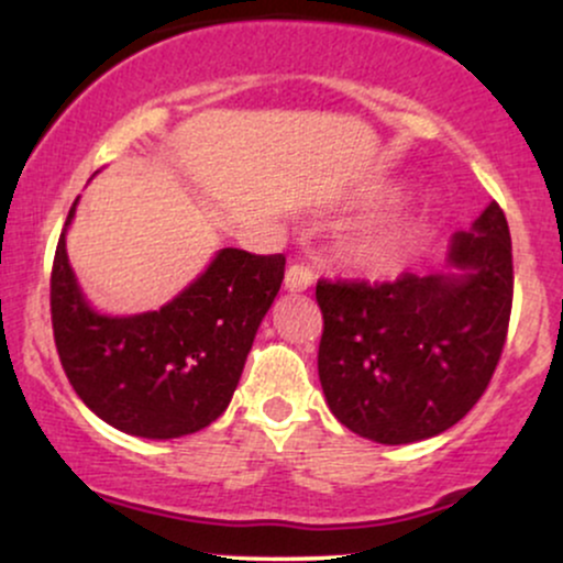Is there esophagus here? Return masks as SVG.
Returning a JSON list of instances; mask_svg holds the SVG:
<instances>
[{
    "mask_svg": "<svg viewBox=\"0 0 563 563\" xmlns=\"http://www.w3.org/2000/svg\"><path fill=\"white\" fill-rule=\"evenodd\" d=\"M314 283V275H312V267H307L303 262H296L290 264L288 273H286V288L290 294H299V290H307L309 286Z\"/></svg>",
    "mask_w": 563,
    "mask_h": 563,
    "instance_id": "34e87169",
    "label": "esophagus"
}]
</instances>
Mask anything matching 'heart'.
I'll list each match as a JSON object with an SVG mask.
<instances>
[{
  "label": "heart",
  "instance_id": "1",
  "mask_svg": "<svg viewBox=\"0 0 563 563\" xmlns=\"http://www.w3.org/2000/svg\"><path fill=\"white\" fill-rule=\"evenodd\" d=\"M412 228L407 222H391L380 224V228H371L360 232L349 245V254L357 262L360 269L371 275H391L397 273L402 264L407 249L412 243Z\"/></svg>",
  "mask_w": 563,
  "mask_h": 563
}]
</instances>
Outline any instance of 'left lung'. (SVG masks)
Segmentation results:
<instances>
[{
    "instance_id": "1",
    "label": "left lung",
    "mask_w": 563,
    "mask_h": 563,
    "mask_svg": "<svg viewBox=\"0 0 563 563\" xmlns=\"http://www.w3.org/2000/svg\"><path fill=\"white\" fill-rule=\"evenodd\" d=\"M318 373L328 407L380 444L437 437L479 402L508 335L510 232L489 203L452 235L448 273L318 280Z\"/></svg>"
}]
</instances>
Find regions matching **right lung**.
<instances>
[{
	"label": "right lung",
	"mask_w": 563,
	"mask_h": 563,
	"mask_svg": "<svg viewBox=\"0 0 563 563\" xmlns=\"http://www.w3.org/2000/svg\"><path fill=\"white\" fill-rule=\"evenodd\" d=\"M57 241L49 309L63 371L81 402L124 434L177 439L228 410L245 357L280 290L286 256L222 249L156 312L108 318L89 307Z\"/></svg>",
	"instance_id": "1"
}]
</instances>
